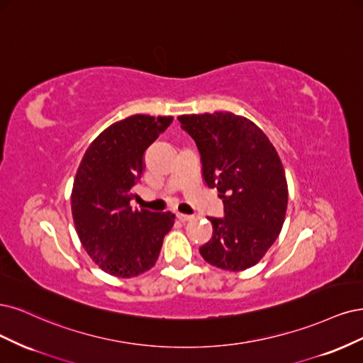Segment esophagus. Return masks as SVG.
<instances>
[{
	"label": "esophagus",
	"instance_id": "esophagus-1",
	"mask_svg": "<svg viewBox=\"0 0 363 363\" xmlns=\"http://www.w3.org/2000/svg\"><path fill=\"white\" fill-rule=\"evenodd\" d=\"M177 217H178L181 221H189V220H191V218H193L191 216H189V214H182V213H178V214H177Z\"/></svg>",
	"mask_w": 363,
	"mask_h": 363
}]
</instances>
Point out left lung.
I'll return each mask as SVG.
<instances>
[{"mask_svg":"<svg viewBox=\"0 0 363 363\" xmlns=\"http://www.w3.org/2000/svg\"><path fill=\"white\" fill-rule=\"evenodd\" d=\"M182 130L196 142L202 177L223 199L225 217H208L213 237L199 252L226 272L258 264L282 230L288 184L277 150L259 126L229 111L184 114Z\"/></svg>","mask_w":363,"mask_h":363,"instance_id":"8db88e82","label":"left lung"}]
</instances>
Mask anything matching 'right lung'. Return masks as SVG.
I'll return each mask as SVG.
<instances>
[{"label": "right lung", "instance_id": "add662e5", "mask_svg": "<svg viewBox=\"0 0 363 363\" xmlns=\"http://www.w3.org/2000/svg\"><path fill=\"white\" fill-rule=\"evenodd\" d=\"M172 121L134 114L116 122L93 140L78 166L71 196L75 229L93 262L111 276L150 270L174 223L172 213L130 206L145 152Z\"/></svg>", "mask_w": 363, "mask_h": 363}]
</instances>
